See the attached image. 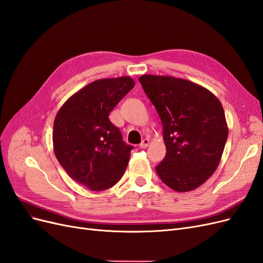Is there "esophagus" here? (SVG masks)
<instances>
[{"instance_id":"34e87169","label":"esophagus","mask_w":263,"mask_h":263,"mask_svg":"<svg viewBox=\"0 0 263 263\" xmlns=\"http://www.w3.org/2000/svg\"><path fill=\"white\" fill-rule=\"evenodd\" d=\"M149 139L148 138H145L144 140H142L141 142H140V145H139V147L140 148H142V149H145V148H147L148 146H149Z\"/></svg>"}]
</instances>
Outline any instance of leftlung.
Returning a JSON list of instances; mask_svg holds the SVG:
<instances>
[{"label":"left lung","mask_w":263,"mask_h":263,"mask_svg":"<svg viewBox=\"0 0 263 263\" xmlns=\"http://www.w3.org/2000/svg\"><path fill=\"white\" fill-rule=\"evenodd\" d=\"M163 126L166 154L156 166L159 178L177 192L195 190L216 170L228 137L221 103L205 87L184 79L139 78Z\"/></svg>","instance_id":"8db88e82"}]
</instances>
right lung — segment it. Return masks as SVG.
Returning a JSON list of instances; mask_svg holds the SVG:
<instances>
[{"label":"right lung","instance_id":"right-lung-1","mask_svg":"<svg viewBox=\"0 0 263 263\" xmlns=\"http://www.w3.org/2000/svg\"><path fill=\"white\" fill-rule=\"evenodd\" d=\"M135 86L130 77L101 79L69 98L55 115L52 142L55 158L79 184L107 190L121 180L133 146L123 141L109 113Z\"/></svg>","mask_w":263,"mask_h":263}]
</instances>
